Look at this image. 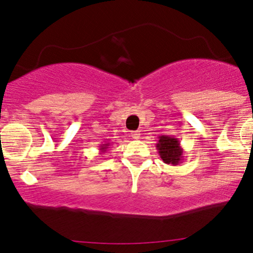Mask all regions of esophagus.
Here are the masks:
<instances>
[{
  "mask_svg": "<svg viewBox=\"0 0 253 253\" xmlns=\"http://www.w3.org/2000/svg\"><path fill=\"white\" fill-rule=\"evenodd\" d=\"M130 135H132V138L135 139V140L140 139V132H139V130H133V132L130 133Z\"/></svg>",
  "mask_w": 253,
  "mask_h": 253,
  "instance_id": "1",
  "label": "esophagus"
}]
</instances>
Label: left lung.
<instances>
[{"label":"left lung","mask_w":253,"mask_h":253,"mask_svg":"<svg viewBox=\"0 0 253 253\" xmlns=\"http://www.w3.org/2000/svg\"><path fill=\"white\" fill-rule=\"evenodd\" d=\"M159 156L165 164L178 165L183 162V147L181 141L175 136L161 135L158 136V143L156 144Z\"/></svg>","instance_id":"1"}]
</instances>
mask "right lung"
Instances as JSON below:
<instances>
[{"mask_svg":"<svg viewBox=\"0 0 253 253\" xmlns=\"http://www.w3.org/2000/svg\"><path fill=\"white\" fill-rule=\"evenodd\" d=\"M110 145V143H104V144H101L100 145V152L101 153H104L107 150H108V146Z\"/></svg>","mask_w":253,"mask_h":253,"instance_id":"right-lung-1","label":"right lung"}]
</instances>
